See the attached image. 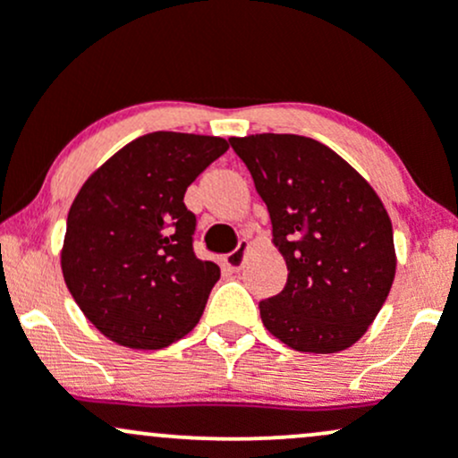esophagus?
I'll return each instance as SVG.
<instances>
[{
	"label": "esophagus",
	"mask_w": 458,
	"mask_h": 458,
	"mask_svg": "<svg viewBox=\"0 0 458 458\" xmlns=\"http://www.w3.org/2000/svg\"><path fill=\"white\" fill-rule=\"evenodd\" d=\"M247 247H250V245H247L245 241H241V243L236 245V250L230 251V254H225V259H224V265L228 267L230 271H239L241 267H243Z\"/></svg>",
	"instance_id": "1"
}]
</instances>
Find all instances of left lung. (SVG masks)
I'll list each match as a JSON object with an SVG mask.
<instances>
[{
  "mask_svg": "<svg viewBox=\"0 0 458 458\" xmlns=\"http://www.w3.org/2000/svg\"><path fill=\"white\" fill-rule=\"evenodd\" d=\"M228 141L267 204L288 267L284 291L260 301L262 323L301 353L349 349L379 314L396 273L386 207L317 140L260 133Z\"/></svg>",
  "mask_w": 458,
  "mask_h": 458,
  "instance_id": "obj_1",
  "label": "left lung"
}]
</instances>
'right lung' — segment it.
<instances>
[{"mask_svg": "<svg viewBox=\"0 0 458 458\" xmlns=\"http://www.w3.org/2000/svg\"><path fill=\"white\" fill-rule=\"evenodd\" d=\"M228 150L211 135L155 131L103 163L66 219L62 273L86 318L129 349H163L189 334L219 280L193 251L187 187Z\"/></svg>", "mask_w": 458, "mask_h": 458, "instance_id": "right-lung-1", "label": "right lung"}]
</instances>
